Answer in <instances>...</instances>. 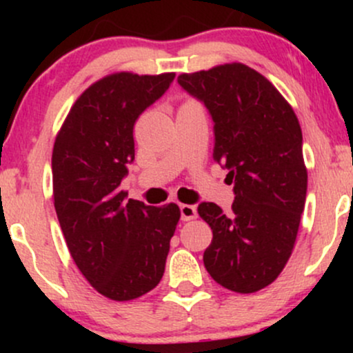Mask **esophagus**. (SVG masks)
<instances>
[{
	"mask_svg": "<svg viewBox=\"0 0 353 353\" xmlns=\"http://www.w3.org/2000/svg\"><path fill=\"white\" fill-rule=\"evenodd\" d=\"M181 217H182V221H192V219H196L197 217L196 205L181 204Z\"/></svg>",
	"mask_w": 353,
	"mask_h": 353,
	"instance_id": "34e87169",
	"label": "esophagus"
}]
</instances>
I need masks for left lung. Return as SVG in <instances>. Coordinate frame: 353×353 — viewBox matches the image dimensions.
<instances>
[{
  "label": "left lung",
  "instance_id": "1",
  "mask_svg": "<svg viewBox=\"0 0 353 353\" xmlns=\"http://www.w3.org/2000/svg\"><path fill=\"white\" fill-rule=\"evenodd\" d=\"M179 84L214 121V161L228 169L236 199L225 214L202 202L212 229L204 265L217 283L252 294L272 283L292 255L305 205L302 129L292 106L261 72L242 63L184 72Z\"/></svg>",
  "mask_w": 353,
  "mask_h": 353
}]
</instances>
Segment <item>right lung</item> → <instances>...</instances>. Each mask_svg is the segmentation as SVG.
Here are the masks:
<instances>
[{
  "label": "right lung",
  "instance_id": "1",
  "mask_svg": "<svg viewBox=\"0 0 353 353\" xmlns=\"http://www.w3.org/2000/svg\"><path fill=\"white\" fill-rule=\"evenodd\" d=\"M176 72H112L76 99L52 148V199L81 274L104 297L125 302L161 282L179 205L151 208L121 190L134 161L132 129Z\"/></svg>",
  "mask_w": 353,
  "mask_h": 353
}]
</instances>
